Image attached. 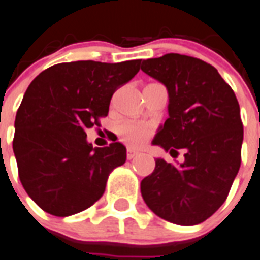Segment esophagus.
Returning <instances> with one entry per match:
<instances>
[{
    "label": "esophagus",
    "instance_id": "obj_1",
    "mask_svg": "<svg viewBox=\"0 0 260 260\" xmlns=\"http://www.w3.org/2000/svg\"><path fill=\"white\" fill-rule=\"evenodd\" d=\"M136 156H139V153H137V152H135V150L129 149L128 152H126V158H128V160H132V158Z\"/></svg>",
    "mask_w": 260,
    "mask_h": 260
}]
</instances>
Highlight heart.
Listing matches in <instances>:
<instances>
[{"mask_svg": "<svg viewBox=\"0 0 260 260\" xmlns=\"http://www.w3.org/2000/svg\"><path fill=\"white\" fill-rule=\"evenodd\" d=\"M120 139L129 147H141L147 143L148 139L153 134V125L145 123H135V121H125L117 129Z\"/></svg>", "mask_w": 260, "mask_h": 260, "instance_id": "1", "label": "heart"}]
</instances>
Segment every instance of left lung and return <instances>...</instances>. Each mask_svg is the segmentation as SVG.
I'll use <instances>...</instances> for the list:
<instances>
[{
	"label": "left lung",
	"mask_w": 260,
	"mask_h": 260,
	"mask_svg": "<svg viewBox=\"0 0 260 260\" xmlns=\"http://www.w3.org/2000/svg\"><path fill=\"white\" fill-rule=\"evenodd\" d=\"M141 70L169 93V117L154 137L185 161L157 158L141 196L160 218L181 226L206 221L221 208L241 167L243 124L234 91L209 63L181 54L143 60Z\"/></svg>",
	"instance_id": "obj_1"
}]
</instances>
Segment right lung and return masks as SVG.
Instances as JSON below:
<instances>
[{"label": "right lung", "mask_w": 260, "mask_h": 260, "mask_svg": "<svg viewBox=\"0 0 260 260\" xmlns=\"http://www.w3.org/2000/svg\"><path fill=\"white\" fill-rule=\"evenodd\" d=\"M140 63H59L30 83L15 116L13 150L21 184L43 211L69 217L86 210L103 196L111 172L125 162L123 144L93 148L86 128L108 115L113 92Z\"/></svg>", "instance_id": "obj_1"}]
</instances>
